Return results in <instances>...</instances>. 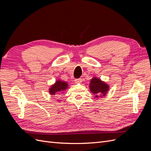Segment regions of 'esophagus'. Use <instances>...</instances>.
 Returning <instances> with one entry per match:
<instances>
[{
	"label": "esophagus",
	"instance_id": "1",
	"mask_svg": "<svg viewBox=\"0 0 151 151\" xmlns=\"http://www.w3.org/2000/svg\"><path fill=\"white\" fill-rule=\"evenodd\" d=\"M74 81L76 82V83H81V82H82V79L81 78H79V79H76L74 80Z\"/></svg>",
	"mask_w": 151,
	"mask_h": 151
}]
</instances>
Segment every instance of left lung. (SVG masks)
<instances>
[{
	"instance_id": "8db88e82",
	"label": "left lung",
	"mask_w": 151,
	"mask_h": 151,
	"mask_svg": "<svg viewBox=\"0 0 151 151\" xmlns=\"http://www.w3.org/2000/svg\"><path fill=\"white\" fill-rule=\"evenodd\" d=\"M91 92L95 95L96 97H98L99 94H106L107 91L108 90V86L102 82L99 79L94 77L91 81L90 83Z\"/></svg>"
}]
</instances>
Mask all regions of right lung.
Wrapping results in <instances>:
<instances>
[{
	"mask_svg": "<svg viewBox=\"0 0 151 151\" xmlns=\"http://www.w3.org/2000/svg\"><path fill=\"white\" fill-rule=\"evenodd\" d=\"M67 83L65 82L58 81L55 84L52 86V88L50 89V93L51 94H58L62 93L63 91H65L67 88Z\"/></svg>",
	"mask_w": 151,
	"mask_h": 151,
	"instance_id": "add662e5",
	"label": "right lung"
}]
</instances>
